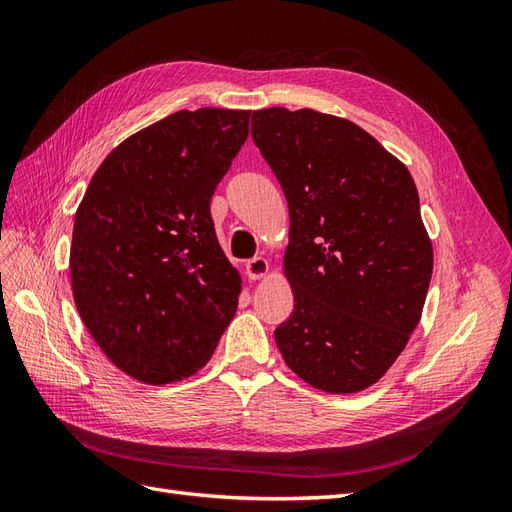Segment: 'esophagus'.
<instances>
[{"label": "esophagus", "instance_id": "esophagus-1", "mask_svg": "<svg viewBox=\"0 0 512 512\" xmlns=\"http://www.w3.org/2000/svg\"><path fill=\"white\" fill-rule=\"evenodd\" d=\"M245 271H247V277H250V280H260V277L267 275L269 262H267V258L256 256V258L245 262Z\"/></svg>", "mask_w": 512, "mask_h": 512}]
</instances>
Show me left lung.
Wrapping results in <instances>:
<instances>
[{"instance_id": "1", "label": "left lung", "mask_w": 512, "mask_h": 512, "mask_svg": "<svg viewBox=\"0 0 512 512\" xmlns=\"http://www.w3.org/2000/svg\"><path fill=\"white\" fill-rule=\"evenodd\" d=\"M252 138L290 209L294 312L277 348L316 389L359 393L406 348L431 282L414 179L356 123L312 108L256 111Z\"/></svg>"}]
</instances>
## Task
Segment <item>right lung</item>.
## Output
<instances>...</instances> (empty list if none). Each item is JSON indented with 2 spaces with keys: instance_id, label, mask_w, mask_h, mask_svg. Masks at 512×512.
Segmentation results:
<instances>
[{
  "instance_id": "add662e5",
  "label": "right lung",
  "mask_w": 512,
  "mask_h": 512,
  "mask_svg": "<svg viewBox=\"0 0 512 512\" xmlns=\"http://www.w3.org/2000/svg\"><path fill=\"white\" fill-rule=\"evenodd\" d=\"M252 111L198 108L132 134L96 170L74 218L76 309L128 376H192L237 312L241 277L215 237L211 196Z\"/></svg>"
}]
</instances>
